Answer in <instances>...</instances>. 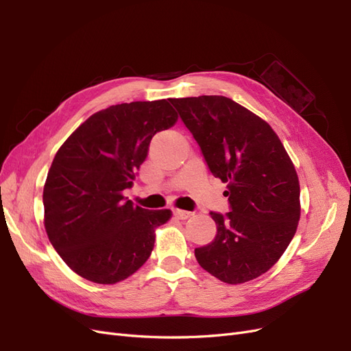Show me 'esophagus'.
Listing matches in <instances>:
<instances>
[{
	"instance_id": "esophagus-1",
	"label": "esophagus",
	"mask_w": 351,
	"mask_h": 351,
	"mask_svg": "<svg viewBox=\"0 0 351 351\" xmlns=\"http://www.w3.org/2000/svg\"><path fill=\"white\" fill-rule=\"evenodd\" d=\"M173 214H174V217H176L177 219H187V218H190V217L193 215L192 212L183 210V209H174V210H173Z\"/></svg>"
}]
</instances>
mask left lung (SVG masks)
<instances>
[{"instance_id": "1", "label": "left lung", "mask_w": 351, "mask_h": 351, "mask_svg": "<svg viewBox=\"0 0 351 351\" xmlns=\"http://www.w3.org/2000/svg\"><path fill=\"white\" fill-rule=\"evenodd\" d=\"M200 146L212 176L227 183L230 212H210L217 236L195 249L199 265L227 284L258 278L278 262L300 219V184L271 125L226 97L169 99Z\"/></svg>"}]
</instances>
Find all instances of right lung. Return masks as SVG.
I'll list each match as a JSON object with an SVG mask.
<instances>
[{"label":"right lung","instance_id":"obj_1","mask_svg":"<svg viewBox=\"0 0 351 351\" xmlns=\"http://www.w3.org/2000/svg\"><path fill=\"white\" fill-rule=\"evenodd\" d=\"M167 99L119 104L95 112L61 145L44 186L45 230L80 277L115 284L149 259L155 228L171 210H147L123 196L155 133L173 127Z\"/></svg>","mask_w":351,"mask_h":351}]
</instances>
